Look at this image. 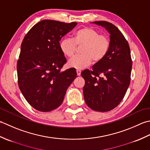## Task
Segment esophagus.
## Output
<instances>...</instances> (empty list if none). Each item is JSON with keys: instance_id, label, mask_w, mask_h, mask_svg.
Segmentation results:
<instances>
[{"instance_id": "obj_1", "label": "esophagus", "mask_w": 150, "mask_h": 150, "mask_svg": "<svg viewBox=\"0 0 150 150\" xmlns=\"http://www.w3.org/2000/svg\"><path fill=\"white\" fill-rule=\"evenodd\" d=\"M76 72H77L78 76H80V74H81V71H80V70L77 69V70H76Z\"/></svg>"}]
</instances>
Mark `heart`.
Here are the masks:
<instances>
[{
    "instance_id": "heart-1",
    "label": "heart",
    "mask_w": 150,
    "mask_h": 150,
    "mask_svg": "<svg viewBox=\"0 0 150 150\" xmlns=\"http://www.w3.org/2000/svg\"><path fill=\"white\" fill-rule=\"evenodd\" d=\"M81 48L80 56L69 60V67L82 69L91 63H97L104 58L111 47V41L108 35L100 34L98 30L90 27H83L73 33L72 39L64 38L60 42L59 47L65 56L72 57L78 47Z\"/></svg>"
}]
</instances>
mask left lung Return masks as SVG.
<instances>
[{
  "label": "left lung",
  "mask_w": 150,
  "mask_h": 150,
  "mask_svg": "<svg viewBox=\"0 0 150 150\" xmlns=\"http://www.w3.org/2000/svg\"><path fill=\"white\" fill-rule=\"evenodd\" d=\"M108 30L111 47L106 56L81 73L85 79V102L94 111L107 112L123 100L131 81L132 59L129 44L114 24L104 21L94 22Z\"/></svg>",
  "instance_id": "1"
}]
</instances>
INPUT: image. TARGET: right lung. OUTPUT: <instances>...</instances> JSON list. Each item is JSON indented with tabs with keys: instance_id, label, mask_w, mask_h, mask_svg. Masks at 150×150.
<instances>
[{
	"instance_id": "obj_1",
	"label": "right lung",
	"mask_w": 150,
	"mask_h": 150,
	"mask_svg": "<svg viewBox=\"0 0 150 150\" xmlns=\"http://www.w3.org/2000/svg\"><path fill=\"white\" fill-rule=\"evenodd\" d=\"M76 24L42 20L24 36L17 64L18 85L27 102L38 111L57 108L77 77L74 68L61 71L67 59L59 47L62 37Z\"/></svg>"
}]
</instances>
